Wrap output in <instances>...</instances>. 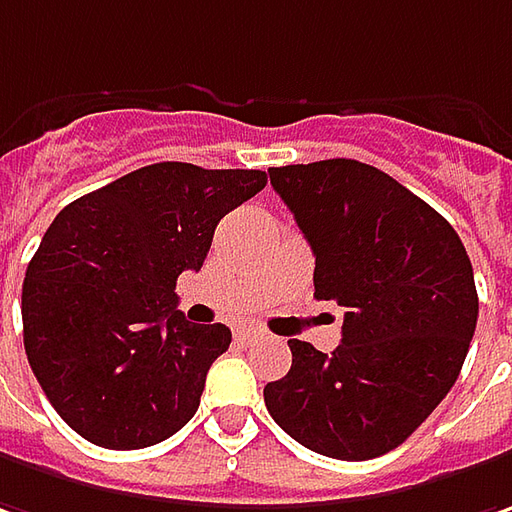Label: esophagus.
Returning <instances> with one entry per match:
<instances>
[{
  "label": "esophagus",
  "mask_w": 512,
  "mask_h": 512,
  "mask_svg": "<svg viewBox=\"0 0 512 512\" xmlns=\"http://www.w3.org/2000/svg\"><path fill=\"white\" fill-rule=\"evenodd\" d=\"M257 337H260V328H255V326L235 328V340H238V345H249L252 340H257Z\"/></svg>",
  "instance_id": "esophagus-1"
}]
</instances>
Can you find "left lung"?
<instances>
[{
    "label": "left lung",
    "instance_id": "obj_1",
    "mask_svg": "<svg viewBox=\"0 0 512 512\" xmlns=\"http://www.w3.org/2000/svg\"><path fill=\"white\" fill-rule=\"evenodd\" d=\"M314 252V297L343 306L323 354L289 340V374L263 388L303 448L365 462L402 445L448 397L479 297L459 235L411 189L351 158L269 169Z\"/></svg>",
    "mask_w": 512,
    "mask_h": 512
}]
</instances>
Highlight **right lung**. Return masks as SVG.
Returning a JSON list of instances; mask_svg holds the SVG:
<instances>
[{
	"label": "right lung",
	"instance_id": "add662e5",
	"mask_svg": "<svg viewBox=\"0 0 512 512\" xmlns=\"http://www.w3.org/2000/svg\"><path fill=\"white\" fill-rule=\"evenodd\" d=\"M266 186L260 169L150 164L50 223L22 286L25 354L56 414L98 448H150L201 405L232 331L189 323L178 274L198 272L215 226Z\"/></svg>",
	"mask_w": 512,
	"mask_h": 512
}]
</instances>
